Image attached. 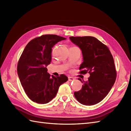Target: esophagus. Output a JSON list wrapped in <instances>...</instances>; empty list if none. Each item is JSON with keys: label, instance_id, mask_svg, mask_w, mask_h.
Wrapping results in <instances>:
<instances>
[{"label": "esophagus", "instance_id": "esophagus-1", "mask_svg": "<svg viewBox=\"0 0 131 131\" xmlns=\"http://www.w3.org/2000/svg\"><path fill=\"white\" fill-rule=\"evenodd\" d=\"M68 79H69V81H73V80H74V78H73V77H68Z\"/></svg>", "mask_w": 131, "mask_h": 131}]
</instances>
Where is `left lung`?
I'll return each mask as SVG.
<instances>
[{
    "label": "left lung",
    "mask_w": 131,
    "mask_h": 131,
    "mask_svg": "<svg viewBox=\"0 0 131 131\" xmlns=\"http://www.w3.org/2000/svg\"><path fill=\"white\" fill-rule=\"evenodd\" d=\"M70 39L82 52L83 62L79 73L90 74L87 81L78 78L83 83L82 88L75 92L74 96L83 105H95L107 95L115 82L116 71L113 57L108 47L96 38L71 37Z\"/></svg>",
    "instance_id": "obj_1"
}]
</instances>
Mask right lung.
I'll return each instance as SVG.
<instances>
[{"label":"right lung","instance_id":"1","mask_svg":"<svg viewBox=\"0 0 131 131\" xmlns=\"http://www.w3.org/2000/svg\"><path fill=\"white\" fill-rule=\"evenodd\" d=\"M66 38L43 35L33 39L25 48L17 64V73L26 95L33 102L44 104L56 96L60 86L68 81L63 74L51 76L47 66L52 60V48Z\"/></svg>","mask_w":131,"mask_h":131}]
</instances>
